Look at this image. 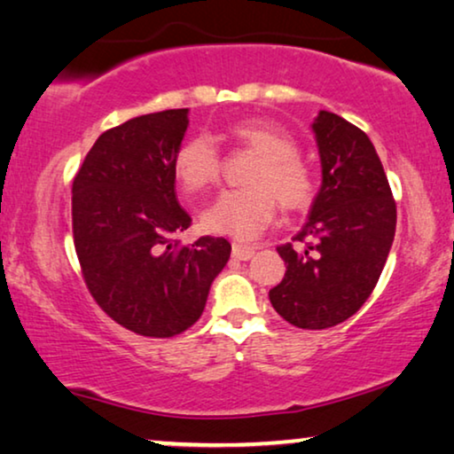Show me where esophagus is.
Instances as JSON below:
<instances>
[{"label": "esophagus", "instance_id": "esophagus-1", "mask_svg": "<svg viewBox=\"0 0 454 454\" xmlns=\"http://www.w3.org/2000/svg\"><path fill=\"white\" fill-rule=\"evenodd\" d=\"M262 249L259 245H243V243H232V255L240 259V262H247V259H251L255 253Z\"/></svg>", "mask_w": 454, "mask_h": 454}]
</instances>
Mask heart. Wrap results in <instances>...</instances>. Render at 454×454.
<instances>
[{
    "label": "heart",
    "instance_id": "heart-1",
    "mask_svg": "<svg viewBox=\"0 0 454 454\" xmlns=\"http://www.w3.org/2000/svg\"><path fill=\"white\" fill-rule=\"evenodd\" d=\"M226 135L239 147L259 155L247 178V189L226 191L203 211L205 231L239 240L255 239L276 217L278 201L286 211L309 207L316 197L311 166L297 153V143L271 120L247 118L231 124ZM174 174L184 191H207L220 180L222 157L214 141L195 135L174 155Z\"/></svg>",
    "mask_w": 454,
    "mask_h": 454
}]
</instances>
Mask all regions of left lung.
<instances>
[{"label": "left lung", "mask_w": 454, "mask_h": 454, "mask_svg": "<svg viewBox=\"0 0 454 454\" xmlns=\"http://www.w3.org/2000/svg\"><path fill=\"white\" fill-rule=\"evenodd\" d=\"M322 189L294 245L278 247L286 263L270 290L271 307L288 324L325 330L370 299L396 231V203L370 137L332 112L313 122Z\"/></svg>", "instance_id": "8db88e82"}]
</instances>
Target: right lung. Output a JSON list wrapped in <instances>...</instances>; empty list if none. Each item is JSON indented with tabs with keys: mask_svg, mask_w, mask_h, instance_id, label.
<instances>
[{
	"mask_svg": "<svg viewBox=\"0 0 454 454\" xmlns=\"http://www.w3.org/2000/svg\"><path fill=\"white\" fill-rule=\"evenodd\" d=\"M186 114H147L106 130L72 180V234L84 284L114 322L138 336L189 330L232 251L222 237L192 245L178 239L191 226L174 191Z\"/></svg>",
	"mask_w": 454,
	"mask_h": 454,
	"instance_id": "add662e5",
	"label": "right lung"
}]
</instances>
